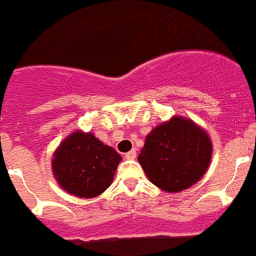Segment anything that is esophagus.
Returning a JSON list of instances; mask_svg holds the SVG:
<instances>
[{"mask_svg":"<svg viewBox=\"0 0 256 256\" xmlns=\"http://www.w3.org/2000/svg\"><path fill=\"white\" fill-rule=\"evenodd\" d=\"M124 158H126V159H128V160H134L135 158H136V150H132V151H128V154H126V155H124Z\"/></svg>","mask_w":256,"mask_h":256,"instance_id":"obj_1","label":"esophagus"}]
</instances>
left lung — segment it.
<instances>
[{
    "label": "left lung",
    "mask_w": 256,
    "mask_h": 256,
    "mask_svg": "<svg viewBox=\"0 0 256 256\" xmlns=\"http://www.w3.org/2000/svg\"><path fill=\"white\" fill-rule=\"evenodd\" d=\"M212 152V139L201 126L174 116L150 132L138 162L154 186L175 193L200 182L209 168Z\"/></svg>",
    "instance_id": "8db88e82"
}]
</instances>
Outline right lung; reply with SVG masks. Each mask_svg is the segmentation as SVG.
<instances>
[{
    "label": "right lung",
    "instance_id": "right-lung-1",
    "mask_svg": "<svg viewBox=\"0 0 256 256\" xmlns=\"http://www.w3.org/2000/svg\"><path fill=\"white\" fill-rule=\"evenodd\" d=\"M121 160V155L93 132L74 130L56 147L51 168L66 192L93 198L109 188Z\"/></svg>",
    "mask_w": 256,
    "mask_h": 256
}]
</instances>
